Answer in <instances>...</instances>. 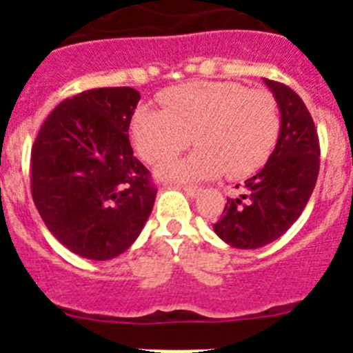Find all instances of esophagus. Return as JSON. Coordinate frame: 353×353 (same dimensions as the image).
I'll return each mask as SVG.
<instances>
[{
    "label": "esophagus",
    "instance_id": "esophagus-1",
    "mask_svg": "<svg viewBox=\"0 0 353 353\" xmlns=\"http://www.w3.org/2000/svg\"><path fill=\"white\" fill-rule=\"evenodd\" d=\"M182 189L187 192V196H191V198H196V196L199 194V191H201V189L196 185H182Z\"/></svg>",
    "mask_w": 353,
    "mask_h": 353
}]
</instances>
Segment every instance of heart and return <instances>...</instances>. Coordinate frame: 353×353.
Wrapping results in <instances>:
<instances>
[{"label":"heart","mask_w":353,"mask_h":353,"mask_svg":"<svg viewBox=\"0 0 353 353\" xmlns=\"http://www.w3.org/2000/svg\"><path fill=\"white\" fill-rule=\"evenodd\" d=\"M164 111L139 108L130 132L139 155L159 164L194 143L201 148L159 168V176L192 182L226 173L244 179L272 154L279 109L267 90H248L235 81H192L161 95Z\"/></svg>","instance_id":"heart-1"}]
</instances>
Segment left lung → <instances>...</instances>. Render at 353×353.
Segmentation results:
<instances>
[{
	"label": "left lung",
	"instance_id": "8db88e82",
	"mask_svg": "<svg viewBox=\"0 0 353 353\" xmlns=\"http://www.w3.org/2000/svg\"><path fill=\"white\" fill-rule=\"evenodd\" d=\"M281 111V130L269 161L228 198L214 232L239 249L267 245L299 219L320 170L316 127L301 97L290 86L263 79Z\"/></svg>",
	"mask_w": 353,
	"mask_h": 353
}]
</instances>
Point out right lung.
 Masks as SVG:
<instances>
[{"mask_svg": "<svg viewBox=\"0 0 353 353\" xmlns=\"http://www.w3.org/2000/svg\"><path fill=\"white\" fill-rule=\"evenodd\" d=\"M139 99L129 86L65 99L31 148V196L40 217L65 248L88 260L127 251L154 208L157 189L129 141Z\"/></svg>", "mask_w": 353, "mask_h": 353, "instance_id": "obj_1", "label": "right lung"}]
</instances>
